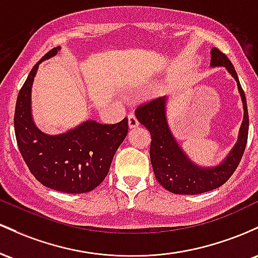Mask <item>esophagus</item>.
<instances>
[{
  "instance_id": "34e87169",
  "label": "esophagus",
  "mask_w": 258,
  "mask_h": 258,
  "mask_svg": "<svg viewBox=\"0 0 258 258\" xmlns=\"http://www.w3.org/2000/svg\"><path fill=\"white\" fill-rule=\"evenodd\" d=\"M128 123H129V128L130 129H135L139 126V121L137 119L134 114H129L128 115Z\"/></svg>"
}]
</instances>
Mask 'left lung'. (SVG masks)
<instances>
[{
    "instance_id": "left-lung-1",
    "label": "left lung",
    "mask_w": 258,
    "mask_h": 258,
    "mask_svg": "<svg viewBox=\"0 0 258 258\" xmlns=\"http://www.w3.org/2000/svg\"><path fill=\"white\" fill-rule=\"evenodd\" d=\"M211 67H224L229 72L238 84L244 107V119L239 130L238 141L221 164L201 167L187 157L168 125L166 96L144 103L135 111L138 120L151 134L150 158L156 179L164 189L173 194L198 195L222 186L235 172L244 155L248 134V113L238 74L229 58L215 47L211 50Z\"/></svg>"
}]
</instances>
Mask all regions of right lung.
I'll return each mask as SVG.
<instances>
[{"label": "right lung", "mask_w": 258, "mask_h": 258, "mask_svg": "<svg viewBox=\"0 0 258 258\" xmlns=\"http://www.w3.org/2000/svg\"><path fill=\"white\" fill-rule=\"evenodd\" d=\"M48 51L31 69L17 97L14 132L17 144L31 174L45 186L67 194H83L97 187L108 174L115 151L128 134V119L101 124L83 121L58 135L43 133L31 114V88L42 60L56 56Z\"/></svg>", "instance_id": "add662e5"}]
</instances>
